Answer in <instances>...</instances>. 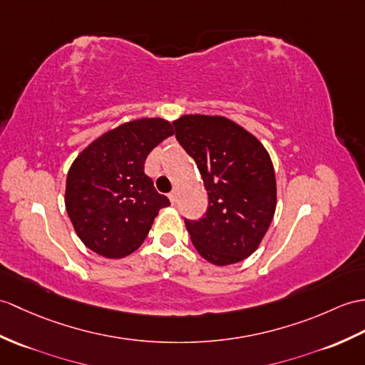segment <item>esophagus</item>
Instances as JSON below:
<instances>
[{
  "mask_svg": "<svg viewBox=\"0 0 365 365\" xmlns=\"http://www.w3.org/2000/svg\"><path fill=\"white\" fill-rule=\"evenodd\" d=\"M168 197H169V200H171V203H173V205H174V203L177 202V192H175V191L169 192V194H168Z\"/></svg>",
  "mask_w": 365,
  "mask_h": 365,
  "instance_id": "34e87169",
  "label": "esophagus"
}]
</instances>
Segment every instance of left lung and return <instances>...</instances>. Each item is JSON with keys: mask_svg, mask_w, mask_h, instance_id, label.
Masks as SVG:
<instances>
[{"mask_svg": "<svg viewBox=\"0 0 365 365\" xmlns=\"http://www.w3.org/2000/svg\"><path fill=\"white\" fill-rule=\"evenodd\" d=\"M173 124L208 191L205 216L185 219L194 247L215 266L245 259L264 238L277 207L275 171L266 148L224 116L183 115Z\"/></svg>", "mask_w": 365, "mask_h": 365, "instance_id": "left-lung-1", "label": "left lung"}]
</instances>
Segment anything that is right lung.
I'll return each instance as SVG.
<instances>
[{
  "label": "right lung",
  "mask_w": 365,
  "mask_h": 365,
  "mask_svg": "<svg viewBox=\"0 0 365 365\" xmlns=\"http://www.w3.org/2000/svg\"><path fill=\"white\" fill-rule=\"evenodd\" d=\"M171 135L173 124L162 118L129 121L101 135L73 162L66 213L81 241L98 255H130L146 240L160 208L171 203L144 173L149 152Z\"/></svg>",
  "instance_id": "add662e5"
}]
</instances>
